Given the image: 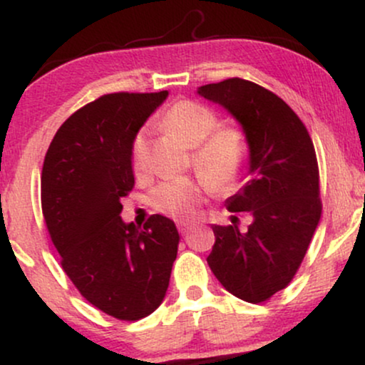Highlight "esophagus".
I'll use <instances>...</instances> for the list:
<instances>
[{"mask_svg": "<svg viewBox=\"0 0 365 365\" xmlns=\"http://www.w3.org/2000/svg\"><path fill=\"white\" fill-rule=\"evenodd\" d=\"M192 230V225H187V223H178V232L182 233L183 237L188 235V232Z\"/></svg>", "mask_w": 365, "mask_h": 365, "instance_id": "1", "label": "esophagus"}]
</instances>
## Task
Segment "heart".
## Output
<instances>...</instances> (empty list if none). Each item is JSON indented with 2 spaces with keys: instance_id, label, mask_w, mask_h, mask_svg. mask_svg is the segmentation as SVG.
Wrapping results in <instances>:
<instances>
[{
  "instance_id": "1",
  "label": "heart",
  "mask_w": 365,
  "mask_h": 365,
  "mask_svg": "<svg viewBox=\"0 0 365 365\" xmlns=\"http://www.w3.org/2000/svg\"><path fill=\"white\" fill-rule=\"evenodd\" d=\"M217 116L211 108L188 101L175 103L163 116V127L173 133L180 142L194 148L195 170L209 188L215 192H230L238 187L249 165V142L242 130L226 127L212 129ZM145 161V130L137 132L132 142V165L142 171ZM203 182L180 178L158 185L150 194V204L159 212L180 220H190L204 194Z\"/></svg>"
}]
</instances>
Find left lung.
I'll list each match as a JSON object with an SVG mask.
<instances>
[{"label": "left lung", "mask_w": 365, "mask_h": 365, "mask_svg": "<svg viewBox=\"0 0 365 365\" xmlns=\"http://www.w3.org/2000/svg\"><path fill=\"white\" fill-rule=\"evenodd\" d=\"M197 94L221 104L249 142V180L226 200L232 225H212L207 264L238 299L266 302L293 279L321 220L316 150L295 111L257 83L226 78ZM238 214L250 216L247 229Z\"/></svg>", "instance_id": "obj_1"}]
</instances>
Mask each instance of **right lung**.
I'll use <instances>...</instances> for the list:
<instances>
[{"label":"right lung","instance_id":"1","mask_svg":"<svg viewBox=\"0 0 365 365\" xmlns=\"http://www.w3.org/2000/svg\"><path fill=\"white\" fill-rule=\"evenodd\" d=\"M168 98L115 92L81 108L58 128L46 153L41 204L66 276L87 302L120 321L159 307L170 284L180 235L170 217L123 223L121 197L135 178L132 142Z\"/></svg>","mask_w":365,"mask_h":365}]
</instances>
